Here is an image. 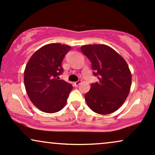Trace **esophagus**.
Instances as JSON below:
<instances>
[{"instance_id":"esophagus-1","label":"esophagus","mask_w":155,"mask_h":155,"mask_svg":"<svg viewBox=\"0 0 155 155\" xmlns=\"http://www.w3.org/2000/svg\"><path fill=\"white\" fill-rule=\"evenodd\" d=\"M81 80H78L77 81H76V82H74V86H75V87H78V86H79V85L80 84H81Z\"/></svg>"}]
</instances>
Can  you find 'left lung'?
<instances>
[{
    "label": "left lung",
    "instance_id": "8db88e82",
    "mask_svg": "<svg viewBox=\"0 0 155 155\" xmlns=\"http://www.w3.org/2000/svg\"><path fill=\"white\" fill-rule=\"evenodd\" d=\"M90 60L93 75L99 81L91 84L84 97L89 108L97 114H108L121 107L129 95L132 76L128 65L116 51L105 44L81 47Z\"/></svg>",
    "mask_w": 155,
    "mask_h": 155
}]
</instances>
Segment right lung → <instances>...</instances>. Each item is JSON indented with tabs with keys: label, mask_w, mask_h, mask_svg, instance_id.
<instances>
[{
	"label": "right lung",
	"mask_w": 155,
	"mask_h": 155,
	"mask_svg": "<svg viewBox=\"0 0 155 155\" xmlns=\"http://www.w3.org/2000/svg\"><path fill=\"white\" fill-rule=\"evenodd\" d=\"M71 47L58 43L49 44L38 49L27 63L24 83L30 100L46 113L60 111L66 104L72 90L71 84L60 79L61 66Z\"/></svg>",
	"instance_id": "add662e5"
}]
</instances>
